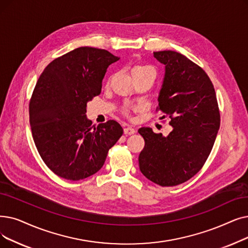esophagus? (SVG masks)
<instances>
[{"mask_svg": "<svg viewBox=\"0 0 248 248\" xmlns=\"http://www.w3.org/2000/svg\"><path fill=\"white\" fill-rule=\"evenodd\" d=\"M124 133L125 135H134L136 133V130H135L134 127H132V126H125L124 128Z\"/></svg>", "mask_w": 248, "mask_h": 248, "instance_id": "esophagus-1", "label": "esophagus"}]
</instances>
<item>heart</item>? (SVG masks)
<instances>
[{"instance_id": "obj_1", "label": "heart", "mask_w": 248, "mask_h": 248, "mask_svg": "<svg viewBox=\"0 0 248 248\" xmlns=\"http://www.w3.org/2000/svg\"><path fill=\"white\" fill-rule=\"evenodd\" d=\"M144 69H148V67H146V66H136V67H134V68L132 69V75L135 74V73H137V72H139V71H142V70H144ZM133 110H137L136 107H132V106H128V105L124 106V109H123L124 113L125 115H128V114L131 113V111H133Z\"/></svg>"}]
</instances>
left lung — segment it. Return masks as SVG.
<instances>
[{"label": "left lung", "mask_w": 248, "mask_h": 248, "mask_svg": "<svg viewBox=\"0 0 248 248\" xmlns=\"http://www.w3.org/2000/svg\"><path fill=\"white\" fill-rule=\"evenodd\" d=\"M165 64L157 110L173 126L167 137L141 127L145 147L139 156L142 173L161 186H174L202 169L220 127V111L212 81L189 59L173 50L155 51Z\"/></svg>", "instance_id": "left-lung-1"}]
</instances>
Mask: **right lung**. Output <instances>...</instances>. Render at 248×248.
I'll return each mask as SVG.
<instances>
[{
    "mask_svg": "<svg viewBox=\"0 0 248 248\" xmlns=\"http://www.w3.org/2000/svg\"><path fill=\"white\" fill-rule=\"evenodd\" d=\"M120 60L101 48L82 46L53 60L41 73L29 102V122L38 153L58 176L81 180L103 166L124 130L110 120L97 127L86 106L101 92L107 68Z\"/></svg>",
    "mask_w": 248,
    "mask_h": 248,
    "instance_id": "add662e5",
    "label": "right lung"
}]
</instances>
